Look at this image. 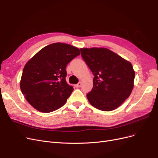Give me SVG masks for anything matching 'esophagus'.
<instances>
[{
  "instance_id": "34e87169",
  "label": "esophagus",
  "mask_w": 158,
  "mask_h": 158,
  "mask_svg": "<svg viewBox=\"0 0 158 158\" xmlns=\"http://www.w3.org/2000/svg\"><path fill=\"white\" fill-rule=\"evenodd\" d=\"M81 85H82V82H80L78 83L77 84H76V85H74V86H75L76 88H80V87L81 86Z\"/></svg>"
}]
</instances>
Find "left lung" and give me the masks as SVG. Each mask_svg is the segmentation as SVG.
I'll return each instance as SVG.
<instances>
[{
	"mask_svg": "<svg viewBox=\"0 0 158 158\" xmlns=\"http://www.w3.org/2000/svg\"><path fill=\"white\" fill-rule=\"evenodd\" d=\"M80 51L94 76L93 88L86 95L89 103L103 111L117 109L132 91L135 72L132 64L103 47L81 48Z\"/></svg>",
	"mask_w": 158,
	"mask_h": 158,
	"instance_id": "left-lung-1",
	"label": "left lung"
}]
</instances>
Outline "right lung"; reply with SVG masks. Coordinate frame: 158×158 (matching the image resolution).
<instances>
[{"instance_id": "obj_1", "label": "right lung", "mask_w": 158, "mask_h": 158, "mask_svg": "<svg viewBox=\"0 0 158 158\" xmlns=\"http://www.w3.org/2000/svg\"><path fill=\"white\" fill-rule=\"evenodd\" d=\"M80 54L77 47L55 43L27 61L20 86L32 107L40 112L50 113L64 106L74 90L66 83V65Z\"/></svg>"}]
</instances>
